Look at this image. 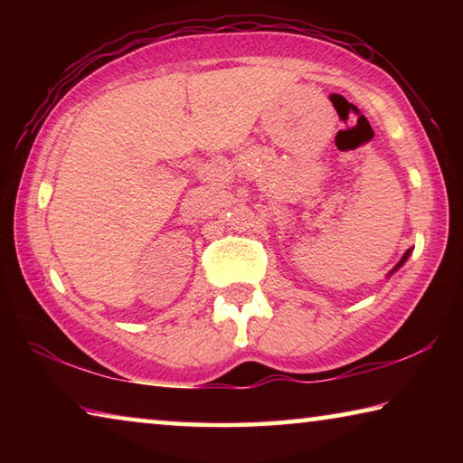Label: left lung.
<instances>
[{
  "mask_svg": "<svg viewBox=\"0 0 463 463\" xmlns=\"http://www.w3.org/2000/svg\"><path fill=\"white\" fill-rule=\"evenodd\" d=\"M411 253H412V249H409V250H406V253L402 255V260H401V261H398V263L394 265V268H392V269H390V273H388V278L392 276V273H396L398 269H401V268H402V265L406 263V260H409V257H411Z\"/></svg>",
  "mask_w": 463,
  "mask_h": 463,
  "instance_id": "obj_1",
  "label": "left lung"
}]
</instances>
